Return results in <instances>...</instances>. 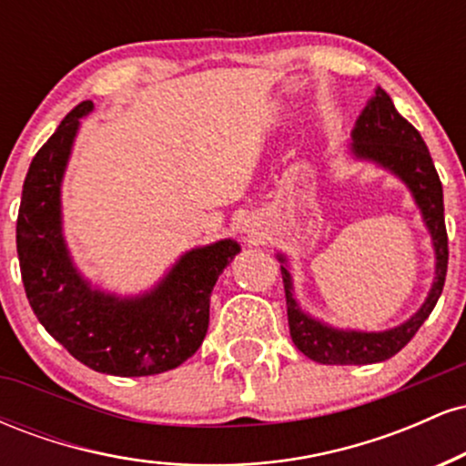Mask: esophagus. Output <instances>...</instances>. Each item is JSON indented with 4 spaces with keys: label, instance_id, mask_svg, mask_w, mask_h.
<instances>
[{
    "label": "esophagus",
    "instance_id": "1",
    "mask_svg": "<svg viewBox=\"0 0 466 466\" xmlns=\"http://www.w3.org/2000/svg\"><path fill=\"white\" fill-rule=\"evenodd\" d=\"M243 232H245V237H248L249 240H260V238L265 237L263 226H260V223L256 221V218H248V221H245Z\"/></svg>",
    "mask_w": 466,
    "mask_h": 466
}]
</instances>
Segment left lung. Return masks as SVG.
Instances as JSON below:
<instances>
[{"label": "left lung", "instance_id": "left-lung-1", "mask_svg": "<svg viewBox=\"0 0 466 466\" xmlns=\"http://www.w3.org/2000/svg\"><path fill=\"white\" fill-rule=\"evenodd\" d=\"M350 140L349 148L352 159L379 166L408 186L420 210L422 223L430 229L436 254V278L419 311L403 324L388 330L335 329L302 311L296 300V287H293L287 256L276 254L280 260L282 282H285L289 333H291L293 344L309 360L329 363V366H363V363L386 361L397 355L434 311L442 285H445L449 260L442 184L438 179L436 166L431 162V155L420 133L394 109L392 98L381 87L374 89V96L363 106L355 129L350 133Z\"/></svg>", "mask_w": 466, "mask_h": 466}]
</instances>
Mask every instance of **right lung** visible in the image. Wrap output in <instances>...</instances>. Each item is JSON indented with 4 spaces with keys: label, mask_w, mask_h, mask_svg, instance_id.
Listing matches in <instances>:
<instances>
[{
    "label": "right lung",
    "mask_w": 466,
    "mask_h": 466,
    "mask_svg": "<svg viewBox=\"0 0 466 466\" xmlns=\"http://www.w3.org/2000/svg\"><path fill=\"white\" fill-rule=\"evenodd\" d=\"M92 100L74 106L32 159L21 192L17 254L36 319L63 349L96 372L148 377L197 352L210 322V293L240 245L232 238L181 254L157 285L137 296L94 287L63 237L61 186Z\"/></svg>",
    "instance_id": "add662e5"
}]
</instances>
